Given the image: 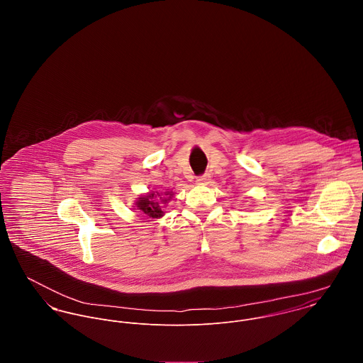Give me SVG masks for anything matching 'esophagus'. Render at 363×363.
<instances>
[{"mask_svg": "<svg viewBox=\"0 0 363 363\" xmlns=\"http://www.w3.org/2000/svg\"><path fill=\"white\" fill-rule=\"evenodd\" d=\"M209 180H211V176H209V174H204V176H201V177L197 179V183H199V184H208Z\"/></svg>", "mask_w": 363, "mask_h": 363, "instance_id": "obj_1", "label": "esophagus"}]
</instances>
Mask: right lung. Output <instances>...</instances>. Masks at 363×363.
Returning <instances> with one entry per match:
<instances>
[{
	"label": "right lung",
	"instance_id": "right-lung-1",
	"mask_svg": "<svg viewBox=\"0 0 363 363\" xmlns=\"http://www.w3.org/2000/svg\"><path fill=\"white\" fill-rule=\"evenodd\" d=\"M173 191L166 190V191H150L147 194L140 196L133 209H137L138 212L144 213L147 218H162L164 215V208L167 207V204L170 203V200L173 199Z\"/></svg>",
	"mask_w": 363,
	"mask_h": 363
}]
</instances>
